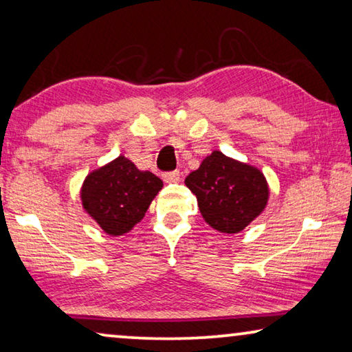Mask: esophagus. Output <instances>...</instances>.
<instances>
[{"label": "esophagus", "instance_id": "34e87169", "mask_svg": "<svg viewBox=\"0 0 352 352\" xmlns=\"http://www.w3.org/2000/svg\"><path fill=\"white\" fill-rule=\"evenodd\" d=\"M162 178H164L166 183H177L178 180H180V172H178V170L167 172V174L162 175Z\"/></svg>", "mask_w": 352, "mask_h": 352}]
</instances>
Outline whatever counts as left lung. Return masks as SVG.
<instances>
[{
    "instance_id": "left-lung-1",
    "label": "left lung",
    "mask_w": 352,
    "mask_h": 352,
    "mask_svg": "<svg viewBox=\"0 0 352 352\" xmlns=\"http://www.w3.org/2000/svg\"><path fill=\"white\" fill-rule=\"evenodd\" d=\"M185 185L197 197L204 221L221 234L242 232L264 212L270 196L261 169L219 150L204 158Z\"/></svg>"
}]
</instances>
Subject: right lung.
I'll use <instances>...</instances> for the list:
<instances>
[{
  "label": "right lung",
  "mask_w": 352,
  "mask_h": 352,
  "mask_svg": "<svg viewBox=\"0 0 352 352\" xmlns=\"http://www.w3.org/2000/svg\"><path fill=\"white\" fill-rule=\"evenodd\" d=\"M162 180L120 155L85 177L82 208L110 237L131 232L161 191Z\"/></svg>",
  "instance_id": "obj_1"
}]
</instances>
